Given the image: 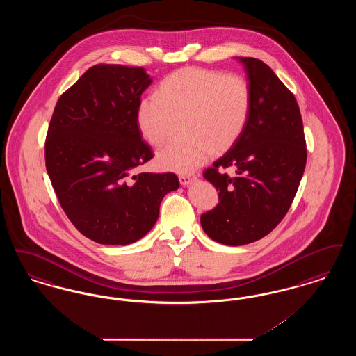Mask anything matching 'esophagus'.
I'll return each instance as SVG.
<instances>
[{
    "mask_svg": "<svg viewBox=\"0 0 356 356\" xmlns=\"http://www.w3.org/2000/svg\"><path fill=\"white\" fill-rule=\"evenodd\" d=\"M179 180H180L181 186H191L196 180V177L191 176V175H181V176H179Z\"/></svg>",
    "mask_w": 356,
    "mask_h": 356,
    "instance_id": "34e87169",
    "label": "esophagus"
}]
</instances>
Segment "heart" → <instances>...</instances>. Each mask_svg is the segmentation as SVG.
I'll return each mask as SVG.
<instances>
[{
    "label": "heart",
    "instance_id": "obj_1",
    "mask_svg": "<svg viewBox=\"0 0 356 356\" xmlns=\"http://www.w3.org/2000/svg\"><path fill=\"white\" fill-rule=\"evenodd\" d=\"M252 106L251 86L237 74L183 68L165 77L157 96H144L137 105L136 124L152 145H161L186 120L188 137L170 143L156 154L160 168L189 173L215 153L232 148L243 135Z\"/></svg>",
    "mask_w": 356,
    "mask_h": 356
}]
</instances>
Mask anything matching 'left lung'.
<instances>
[{
  "instance_id": "1",
  "label": "left lung",
  "mask_w": 356,
  "mask_h": 356,
  "mask_svg": "<svg viewBox=\"0 0 356 356\" xmlns=\"http://www.w3.org/2000/svg\"><path fill=\"white\" fill-rule=\"evenodd\" d=\"M252 92L247 127L236 144L204 179L219 191V204L202 215L204 232L225 245H244L268 235L298 192L307 161L303 121L295 96L267 64L236 57ZM234 166L229 178L220 170Z\"/></svg>"
}]
</instances>
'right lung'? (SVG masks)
<instances>
[{"instance_id": "right-lung-1", "label": "right lung", "mask_w": 356, "mask_h": 356, "mask_svg": "<svg viewBox=\"0 0 356 356\" xmlns=\"http://www.w3.org/2000/svg\"><path fill=\"white\" fill-rule=\"evenodd\" d=\"M151 84L141 67L99 64L61 95L51 116L45 141L51 186L69 220L99 244L127 245L145 236L164 196L180 186L170 172L131 177L153 157L136 124Z\"/></svg>"}]
</instances>
